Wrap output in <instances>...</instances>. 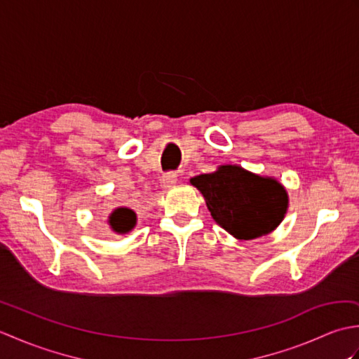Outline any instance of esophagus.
Listing matches in <instances>:
<instances>
[{
	"label": "esophagus",
	"instance_id": "1",
	"mask_svg": "<svg viewBox=\"0 0 359 359\" xmlns=\"http://www.w3.org/2000/svg\"><path fill=\"white\" fill-rule=\"evenodd\" d=\"M175 182H177V175H175V172H168L160 177V187H162L163 189H168V188H171Z\"/></svg>",
	"mask_w": 359,
	"mask_h": 359
}]
</instances>
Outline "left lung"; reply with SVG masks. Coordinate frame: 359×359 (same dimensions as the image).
<instances>
[{"instance_id":"left-lung-1","label":"left lung","mask_w":359,"mask_h":359,"mask_svg":"<svg viewBox=\"0 0 359 359\" xmlns=\"http://www.w3.org/2000/svg\"><path fill=\"white\" fill-rule=\"evenodd\" d=\"M215 222L239 241L262 238L276 230L288 210V193L278 179L251 172L241 165H220L194 175Z\"/></svg>"}]
</instances>
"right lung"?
I'll list each match as a JSON object with an SVG mask.
<instances>
[{"label": "right lung", "mask_w": 359, "mask_h": 359, "mask_svg": "<svg viewBox=\"0 0 359 359\" xmlns=\"http://www.w3.org/2000/svg\"><path fill=\"white\" fill-rule=\"evenodd\" d=\"M137 224V215L126 207H118L114 210L108 217V225L112 233L116 234H128L134 230Z\"/></svg>", "instance_id": "right-lung-1"}]
</instances>
